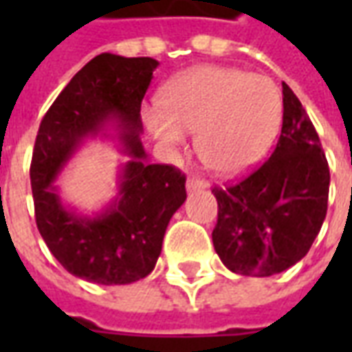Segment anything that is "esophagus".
<instances>
[{
	"label": "esophagus",
	"mask_w": 352,
	"mask_h": 352,
	"mask_svg": "<svg viewBox=\"0 0 352 352\" xmlns=\"http://www.w3.org/2000/svg\"><path fill=\"white\" fill-rule=\"evenodd\" d=\"M209 188V184L204 181V179H198V177H190L186 181V192H196V190H206Z\"/></svg>",
	"instance_id": "esophagus-1"
}]
</instances>
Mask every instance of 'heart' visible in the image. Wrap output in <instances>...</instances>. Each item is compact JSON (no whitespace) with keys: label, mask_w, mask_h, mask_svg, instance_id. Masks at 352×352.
<instances>
[{"label":"heart","mask_w":352,"mask_h":352,"mask_svg":"<svg viewBox=\"0 0 352 352\" xmlns=\"http://www.w3.org/2000/svg\"><path fill=\"white\" fill-rule=\"evenodd\" d=\"M160 103L143 109L148 133L179 153L186 131H196L199 158L222 175L258 164L283 120V98L270 77L224 65H199L169 80Z\"/></svg>","instance_id":"heart-1"}]
</instances>
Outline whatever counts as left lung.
Returning a JSON list of instances; mask_svg holds the SVG:
<instances>
[{
  "label": "left lung",
  "instance_id": "obj_1",
  "mask_svg": "<svg viewBox=\"0 0 352 352\" xmlns=\"http://www.w3.org/2000/svg\"><path fill=\"white\" fill-rule=\"evenodd\" d=\"M330 169L309 116L283 82V128L273 154L230 188H214L213 245L230 272L270 277L307 254L324 222Z\"/></svg>",
  "mask_w": 352,
  "mask_h": 352
}]
</instances>
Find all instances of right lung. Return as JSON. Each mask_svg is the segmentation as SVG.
<instances>
[{
	"instance_id": "1",
	"label": "right lung",
	"mask_w": 352,
	"mask_h": 352,
	"mask_svg": "<svg viewBox=\"0 0 352 352\" xmlns=\"http://www.w3.org/2000/svg\"><path fill=\"white\" fill-rule=\"evenodd\" d=\"M154 58L103 52L92 58L50 105L35 139L30 168L35 222L54 258L79 279L130 285L153 272L171 217L186 199L184 175L148 160L141 143V101ZM115 138L126 162L117 170V194L85 215L61 198L56 179L80 146Z\"/></svg>"
}]
</instances>
